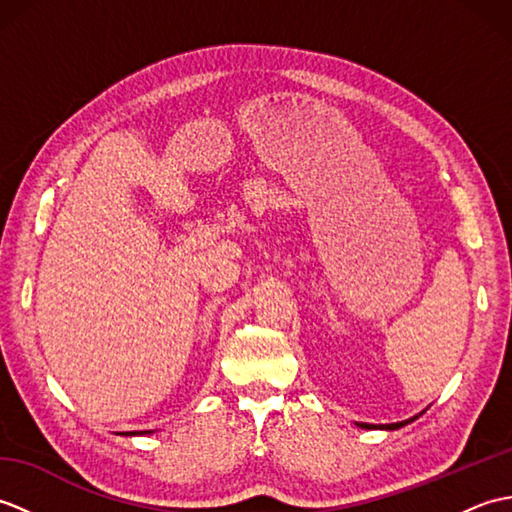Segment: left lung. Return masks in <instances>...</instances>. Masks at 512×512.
Here are the masks:
<instances>
[{
	"mask_svg": "<svg viewBox=\"0 0 512 512\" xmlns=\"http://www.w3.org/2000/svg\"><path fill=\"white\" fill-rule=\"evenodd\" d=\"M413 420V418H411ZM411 420H402V422H391V424H380V427H376V424H361L363 429H400V427H405L407 422H411Z\"/></svg>",
	"mask_w": 512,
	"mask_h": 512,
	"instance_id": "1",
	"label": "left lung"
}]
</instances>
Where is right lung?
Here are the masks:
<instances>
[{"instance_id":"add662e5","label":"right lung","mask_w":512,"mask_h":512,"mask_svg":"<svg viewBox=\"0 0 512 512\" xmlns=\"http://www.w3.org/2000/svg\"><path fill=\"white\" fill-rule=\"evenodd\" d=\"M140 433H151V431H140ZM125 436H132V433H129V431H127V433H125Z\"/></svg>"}]
</instances>
